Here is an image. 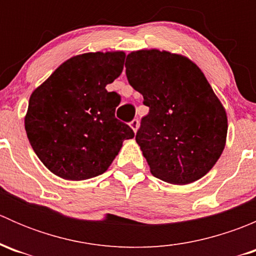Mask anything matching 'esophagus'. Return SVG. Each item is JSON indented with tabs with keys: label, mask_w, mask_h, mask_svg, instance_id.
Returning <instances> with one entry per match:
<instances>
[{
	"label": "esophagus",
	"mask_w": 256,
	"mask_h": 256,
	"mask_svg": "<svg viewBox=\"0 0 256 256\" xmlns=\"http://www.w3.org/2000/svg\"><path fill=\"white\" fill-rule=\"evenodd\" d=\"M130 128H132L134 132H136V131H138V118H134V120L131 121Z\"/></svg>",
	"instance_id": "1"
}]
</instances>
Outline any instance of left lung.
<instances>
[{
    "label": "left lung",
    "instance_id": "left-lung-1",
    "mask_svg": "<svg viewBox=\"0 0 256 256\" xmlns=\"http://www.w3.org/2000/svg\"><path fill=\"white\" fill-rule=\"evenodd\" d=\"M126 76L150 112L136 142L154 177L188 184L207 174L226 147L228 118L190 58L158 49L131 52Z\"/></svg>",
    "mask_w": 256,
    "mask_h": 256
}]
</instances>
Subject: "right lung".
Masks as SVG:
<instances>
[{"instance_id":"obj_1","label":"right lung","mask_w":256,"mask_h":256,"mask_svg":"<svg viewBox=\"0 0 256 256\" xmlns=\"http://www.w3.org/2000/svg\"><path fill=\"white\" fill-rule=\"evenodd\" d=\"M125 56L121 50L72 56L30 95L27 138L56 176L84 180L104 174L124 140L135 136L115 118L120 95L106 90L122 73Z\"/></svg>"}]
</instances>
